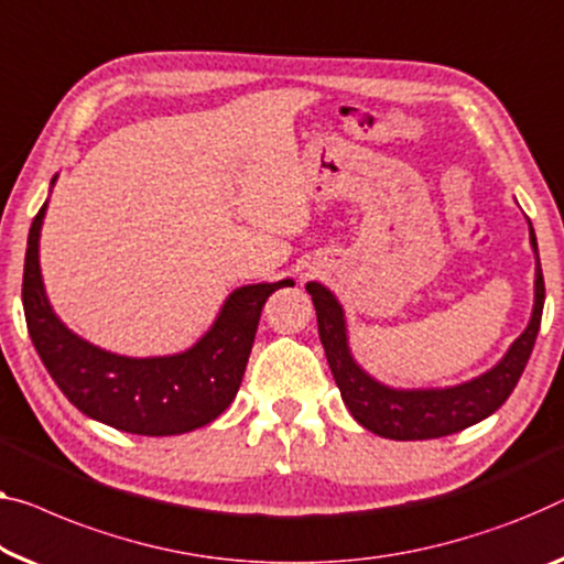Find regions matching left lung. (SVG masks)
<instances>
[{
	"label": "left lung",
	"instance_id": "8db88e82",
	"mask_svg": "<svg viewBox=\"0 0 564 564\" xmlns=\"http://www.w3.org/2000/svg\"><path fill=\"white\" fill-rule=\"evenodd\" d=\"M529 238H532L536 256L534 311L532 318H529V326L511 344L497 367L476 377V380L456 384V388L392 390L372 380L349 355L347 326H344V311L339 301L322 283H306V291L311 293V301H314L316 308L318 339L324 344L326 362L332 367L344 405L349 408V413L355 415L359 425L390 441H425L466 431L468 425H476L478 420L497 413L509 394L514 392L542 324L544 279L532 225H529Z\"/></svg>",
	"mask_w": 564,
	"mask_h": 564
}]
</instances>
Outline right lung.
Masks as SVG:
<instances>
[{
  "label": "right lung",
  "instance_id": "right-lung-1",
  "mask_svg": "<svg viewBox=\"0 0 564 564\" xmlns=\"http://www.w3.org/2000/svg\"><path fill=\"white\" fill-rule=\"evenodd\" d=\"M45 209L47 202L30 228L22 306L30 339L65 398L98 423L137 435L189 433L225 413L246 375L263 304L273 291L293 281L232 291L213 329L182 355L151 359L111 355L75 336L47 304L37 253Z\"/></svg>",
  "mask_w": 564,
  "mask_h": 564
}]
</instances>
